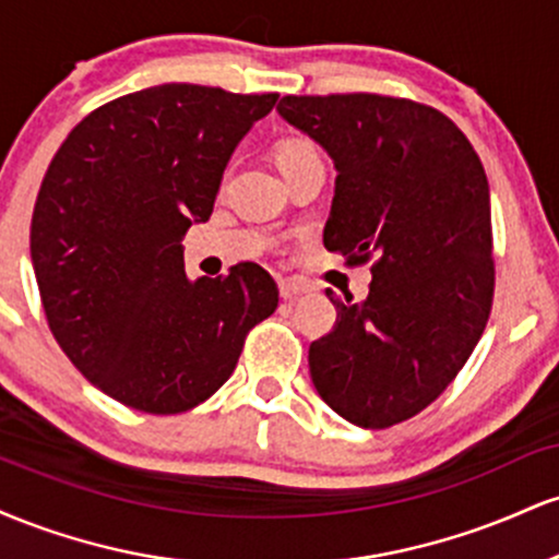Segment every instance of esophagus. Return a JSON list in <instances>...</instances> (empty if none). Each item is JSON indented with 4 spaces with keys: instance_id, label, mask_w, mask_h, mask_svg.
<instances>
[{
    "instance_id": "34e87169",
    "label": "esophagus",
    "mask_w": 559,
    "mask_h": 559,
    "mask_svg": "<svg viewBox=\"0 0 559 559\" xmlns=\"http://www.w3.org/2000/svg\"><path fill=\"white\" fill-rule=\"evenodd\" d=\"M278 288H281V299H286V301H292V299L301 297V294H307V286L299 284V281H281Z\"/></svg>"
}]
</instances>
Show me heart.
<instances>
[{
	"mask_svg": "<svg viewBox=\"0 0 559 559\" xmlns=\"http://www.w3.org/2000/svg\"><path fill=\"white\" fill-rule=\"evenodd\" d=\"M307 163H323L318 144L307 136H286L275 146V165L281 173H288Z\"/></svg>",
	"mask_w": 559,
	"mask_h": 559,
	"instance_id": "b5f03b06",
	"label": "heart"
}]
</instances>
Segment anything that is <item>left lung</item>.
I'll list each match as a JSON object with an SVG mask.
<instances>
[{
  "label": "left lung",
  "mask_w": 559,
  "mask_h": 559,
  "mask_svg": "<svg viewBox=\"0 0 559 559\" xmlns=\"http://www.w3.org/2000/svg\"><path fill=\"white\" fill-rule=\"evenodd\" d=\"M278 115L323 146L336 186L323 243L373 260L362 301L310 344L333 413L389 428L428 407L476 349L491 312V202L484 165L447 115L378 94L284 96Z\"/></svg>",
  "instance_id": "1"
}]
</instances>
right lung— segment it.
I'll return each instance as SVG.
<instances>
[{"mask_svg": "<svg viewBox=\"0 0 559 559\" xmlns=\"http://www.w3.org/2000/svg\"><path fill=\"white\" fill-rule=\"evenodd\" d=\"M278 94L163 83L107 102L60 146L31 221V262L57 344L96 389L152 415L210 400L278 286L254 262L191 281L183 236Z\"/></svg>", "mask_w": 559, "mask_h": 559, "instance_id": "1", "label": "right lung"}]
</instances>
